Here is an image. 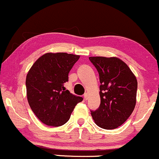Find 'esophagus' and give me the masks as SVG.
Instances as JSON below:
<instances>
[{"mask_svg": "<svg viewBox=\"0 0 159 159\" xmlns=\"http://www.w3.org/2000/svg\"><path fill=\"white\" fill-rule=\"evenodd\" d=\"M84 99H85V100H86L88 99V93H86L84 94Z\"/></svg>", "mask_w": 159, "mask_h": 159, "instance_id": "esophagus-1", "label": "esophagus"}]
</instances>
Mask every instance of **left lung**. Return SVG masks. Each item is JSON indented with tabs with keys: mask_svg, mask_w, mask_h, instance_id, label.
I'll return each instance as SVG.
<instances>
[{
	"mask_svg": "<svg viewBox=\"0 0 159 159\" xmlns=\"http://www.w3.org/2000/svg\"><path fill=\"white\" fill-rule=\"evenodd\" d=\"M100 76V105L91 115L97 126L107 130L123 125L136 104L138 82L128 66L117 57H89Z\"/></svg>",
	"mask_w": 159,
	"mask_h": 159,
	"instance_id": "obj_1",
	"label": "left lung"
}]
</instances>
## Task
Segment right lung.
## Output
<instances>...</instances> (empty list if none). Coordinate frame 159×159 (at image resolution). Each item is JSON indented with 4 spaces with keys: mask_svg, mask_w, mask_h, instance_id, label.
Listing matches in <instances>:
<instances>
[{
    "mask_svg": "<svg viewBox=\"0 0 159 159\" xmlns=\"http://www.w3.org/2000/svg\"><path fill=\"white\" fill-rule=\"evenodd\" d=\"M80 56L66 52H48L39 57L26 76L27 98L36 117L48 126L66 123L83 97L66 89L69 73Z\"/></svg>",
    "mask_w": 159,
    "mask_h": 159,
    "instance_id": "right-lung-1",
    "label": "right lung"
}]
</instances>
